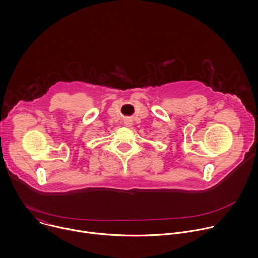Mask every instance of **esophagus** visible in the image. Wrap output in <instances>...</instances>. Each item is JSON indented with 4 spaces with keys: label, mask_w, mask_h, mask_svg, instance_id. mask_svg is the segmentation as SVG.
Masks as SVG:
<instances>
[{
    "label": "esophagus",
    "mask_w": 258,
    "mask_h": 258,
    "mask_svg": "<svg viewBox=\"0 0 258 258\" xmlns=\"http://www.w3.org/2000/svg\"><path fill=\"white\" fill-rule=\"evenodd\" d=\"M124 123H125V125H126L127 127H129V126L132 125V120H131V119H126V120L124 121Z\"/></svg>",
    "instance_id": "1"
}]
</instances>
